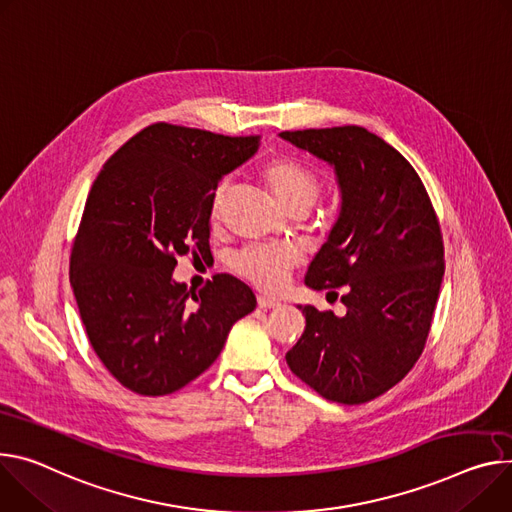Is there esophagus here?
I'll use <instances>...</instances> for the list:
<instances>
[{
  "mask_svg": "<svg viewBox=\"0 0 512 512\" xmlns=\"http://www.w3.org/2000/svg\"><path fill=\"white\" fill-rule=\"evenodd\" d=\"M257 304H259V308H263V310H271V308H280V306H282L280 300L271 298V296H259V298H257Z\"/></svg>",
  "mask_w": 512,
  "mask_h": 512,
  "instance_id": "34e87169",
  "label": "esophagus"
}]
</instances>
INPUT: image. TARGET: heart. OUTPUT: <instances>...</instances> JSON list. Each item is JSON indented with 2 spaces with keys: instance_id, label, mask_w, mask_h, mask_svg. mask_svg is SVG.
<instances>
[{
  "instance_id": "1",
  "label": "heart",
  "mask_w": 512,
  "mask_h": 512,
  "mask_svg": "<svg viewBox=\"0 0 512 512\" xmlns=\"http://www.w3.org/2000/svg\"><path fill=\"white\" fill-rule=\"evenodd\" d=\"M261 179L273 200L284 210L306 212L320 194V179L314 171L290 157H275L261 169ZM226 196V183H220L212 194L210 214L220 216ZM302 261V253L294 245H249L235 257V269L245 280L261 290L275 292L284 288L290 271Z\"/></svg>"
}]
</instances>
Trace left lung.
<instances>
[{"label": "left lung", "mask_w": 512, "mask_h": 512, "mask_svg": "<svg viewBox=\"0 0 512 512\" xmlns=\"http://www.w3.org/2000/svg\"><path fill=\"white\" fill-rule=\"evenodd\" d=\"M280 136L335 169L339 216L304 284L343 288L347 306L345 316L298 306L306 329L286 361L327 400L369 402L408 374L431 329L445 271L433 204L412 165L361 126Z\"/></svg>", "instance_id": "obj_1"}]
</instances>
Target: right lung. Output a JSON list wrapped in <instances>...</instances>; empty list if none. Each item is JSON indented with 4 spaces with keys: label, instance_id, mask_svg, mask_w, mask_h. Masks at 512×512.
Returning a JSON list of instances; mask_svg holds the SVG:
<instances>
[{
    "label": "right lung",
    "instance_id": "1",
    "mask_svg": "<svg viewBox=\"0 0 512 512\" xmlns=\"http://www.w3.org/2000/svg\"><path fill=\"white\" fill-rule=\"evenodd\" d=\"M259 136L151 124L104 165L71 253V288L91 347L143 396H165L216 361L253 290L218 273L200 292L173 280L177 257L210 253V202Z\"/></svg>",
    "mask_w": 512,
    "mask_h": 512
}]
</instances>
